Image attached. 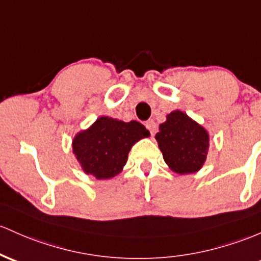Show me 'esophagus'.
I'll list each match as a JSON object with an SVG mask.
<instances>
[{
  "label": "esophagus",
  "instance_id": "1",
  "mask_svg": "<svg viewBox=\"0 0 261 261\" xmlns=\"http://www.w3.org/2000/svg\"><path fill=\"white\" fill-rule=\"evenodd\" d=\"M146 127L148 128V131H150L151 133V135H154V134H156V130H157V125H156V122L153 121V120H148L147 122H146Z\"/></svg>",
  "mask_w": 261,
  "mask_h": 261
}]
</instances>
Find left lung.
<instances>
[{
	"instance_id": "8db88e82",
	"label": "left lung",
	"mask_w": 261,
	"mask_h": 261,
	"mask_svg": "<svg viewBox=\"0 0 261 261\" xmlns=\"http://www.w3.org/2000/svg\"><path fill=\"white\" fill-rule=\"evenodd\" d=\"M166 119L154 136L165 162L179 174L199 171L210 148L207 130L179 110L168 114Z\"/></svg>"
}]
</instances>
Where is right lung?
<instances>
[{
  "label": "right lung",
  "instance_id": "add662e5",
  "mask_svg": "<svg viewBox=\"0 0 261 261\" xmlns=\"http://www.w3.org/2000/svg\"><path fill=\"white\" fill-rule=\"evenodd\" d=\"M148 136V130L140 122L101 116L76 134L73 153L87 174L98 179L113 178L124 168L133 145Z\"/></svg>",
  "mask_w": 261,
  "mask_h": 261
}]
</instances>
